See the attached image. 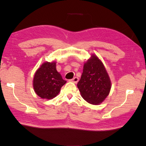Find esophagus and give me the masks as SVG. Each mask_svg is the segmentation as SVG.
<instances>
[{
  "label": "esophagus",
  "instance_id": "1",
  "mask_svg": "<svg viewBox=\"0 0 146 146\" xmlns=\"http://www.w3.org/2000/svg\"><path fill=\"white\" fill-rule=\"evenodd\" d=\"M71 82H73L74 83L76 84V83L78 82V77H74L73 78L71 79Z\"/></svg>",
  "mask_w": 146,
  "mask_h": 146
}]
</instances>
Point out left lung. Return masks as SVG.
<instances>
[{"instance_id": "1", "label": "left lung", "mask_w": 146, "mask_h": 146, "mask_svg": "<svg viewBox=\"0 0 146 146\" xmlns=\"http://www.w3.org/2000/svg\"><path fill=\"white\" fill-rule=\"evenodd\" d=\"M77 87L84 99L93 105L102 102L109 95L111 90L110 79L97 56L93 55L84 64Z\"/></svg>"}]
</instances>
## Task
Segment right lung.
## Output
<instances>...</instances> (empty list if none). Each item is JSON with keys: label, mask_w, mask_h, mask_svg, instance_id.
Here are the masks:
<instances>
[{"label": "right lung", "mask_w": 146, "mask_h": 146, "mask_svg": "<svg viewBox=\"0 0 146 146\" xmlns=\"http://www.w3.org/2000/svg\"><path fill=\"white\" fill-rule=\"evenodd\" d=\"M66 82L56 70V62H47L35 74L33 88L40 98L52 99L59 93Z\"/></svg>", "instance_id": "right-lung-1"}]
</instances>
